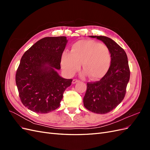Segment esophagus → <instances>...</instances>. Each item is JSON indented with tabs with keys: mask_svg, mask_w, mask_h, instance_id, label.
I'll return each mask as SVG.
<instances>
[{
	"mask_svg": "<svg viewBox=\"0 0 150 150\" xmlns=\"http://www.w3.org/2000/svg\"><path fill=\"white\" fill-rule=\"evenodd\" d=\"M78 82H79V80H78V79H73V80H72V84H76V83H78Z\"/></svg>",
	"mask_w": 150,
	"mask_h": 150,
	"instance_id": "obj_1",
	"label": "esophagus"
}]
</instances>
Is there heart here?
<instances>
[{"label":"heart","mask_w":150,"mask_h":150,"mask_svg":"<svg viewBox=\"0 0 150 150\" xmlns=\"http://www.w3.org/2000/svg\"><path fill=\"white\" fill-rule=\"evenodd\" d=\"M111 60V54L106 45L92 40H81L72 45L71 52H62L61 64L65 73L72 76L79 69L82 62L83 74L97 80L107 73Z\"/></svg>","instance_id":"1"}]
</instances>
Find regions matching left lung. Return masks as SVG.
Here are the masks:
<instances>
[{"mask_svg": "<svg viewBox=\"0 0 150 150\" xmlns=\"http://www.w3.org/2000/svg\"><path fill=\"white\" fill-rule=\"evenodd\" d=\"M100 40L111 54V64L107 73L96 83H88L83 98L84 107L97 114H106L123 100L130 71L128 57L124 49L115 40L106 36L89 35Z\"/></svg>", "mask_w": 150, "mask_h": 150, "instance_id": "1", "label": "left lung"}]
</instances>
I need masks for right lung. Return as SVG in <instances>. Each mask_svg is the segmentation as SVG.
<instances>
[{"mask_svg":"<svg viewBox=\"0 0 150 150\" xmlns=\"http://www.w3.org/2000/svg\"><path fill=\"white\" fill-rule=\"evenodd\" d=\"M67 43L65 36L44 38L22 56L16 83L21 100L29 110L43 114L59 107L63 93L72 81L57 72Z\"/></svg>","mask_w":150,"mask_h":150,"instance_id":"right-lung-1","label":"right lung"}]
</instances>
